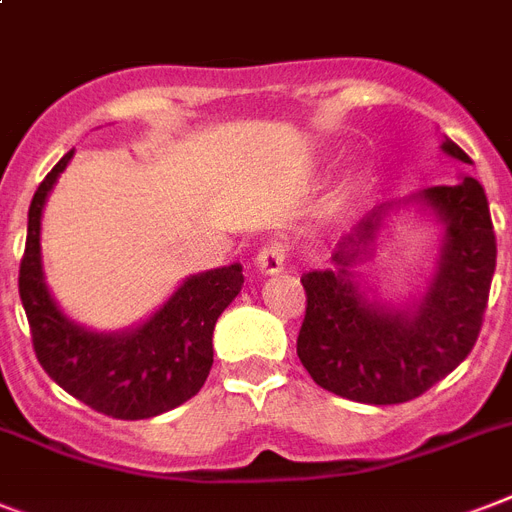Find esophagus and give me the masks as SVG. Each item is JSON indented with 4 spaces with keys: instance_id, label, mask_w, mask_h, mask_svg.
Listing matches in <instances>:
<instances>
[{
    "instance_id": "obj_1",
    "label": "esophagus",
    "mask_w": 512,
    "mask_h": 512,
    "mask_svg": "<svg viewBox=\"0 0 512 512\" xmlns=\"http://www.w3.org/2000/svg\"><path fill=\"white\" fill-rule=\"evenodd\" d=\"M286 257H289V247L281 242H268L255 257V265L263 273H278V270H284Z\"/></svg>"
}]
</instances>
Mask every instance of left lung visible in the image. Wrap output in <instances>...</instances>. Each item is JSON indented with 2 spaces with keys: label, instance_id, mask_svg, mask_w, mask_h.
<instances>
[{
  "label": "left lung",
  "instance_id": "left-lung-1",
  "mask_svg": "<svg viewBox=\"0 0 512 512\" xmlns=\"http://www.w3.org/2000/svg\"><path fill=\"white\" fill-rule=\"evenodd\" d=\"M442 149L471 162L452 139ZM444 223L439 270L415 313L368 302L350 281V265L373 242L378 207L360 220L334 252L336 270L302 276L307 294L297 355L313 381L344 400L397 405L421 397L463 363L479 339L497 263L492 215L484 186L465 176L458 186L421 194Z\"/></svg>",
  "mask_w": 512,
  "mask_h": 512
}]
</instances>
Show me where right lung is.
Instances as JSON below:
<instances>
[{
	"instance_id": "add662e5",
	"label": "right lung",
	"mask_w": 512,
	"mask_h": 512,
	"mask_svg": "<svg viewBox=\"0 0 512 512\" xmlns=\"http://www.w3.org/2000/svg\"><path fill=\"white\" fill-rule=\"evenodd\" d=\"M73 149L41 181L28 207L20 299L33 352L54 384L83 405L118 421H141L184 405L213 368V328L242 292V265L191 276L144 326L126 334H94L70 323L54 305L41 273V210Z\"/></svg>"
}]
</instances>
